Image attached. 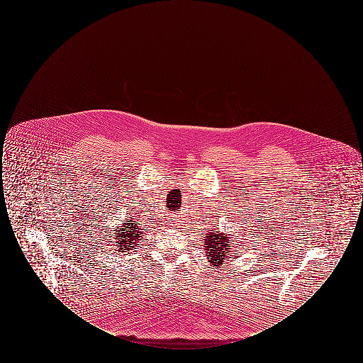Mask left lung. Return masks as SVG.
<instances>
[{"label":"left lung","mask_w":363,"mask_h":363,"mask_svg":"<svg viewBox=\"0 0 363 363\" xmlns=\"http://www.w3.org/2000/svg\"><path fill=\"white\" fill-rule=\"evenodd\" d=\"M230 237L219 231H209L203 241L207 250L208 259L213 267H219L228 259L230 256Z\"/></svg>","instance_id":"1"}]
</instances>
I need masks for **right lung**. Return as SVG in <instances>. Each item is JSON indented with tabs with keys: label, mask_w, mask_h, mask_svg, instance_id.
I'll return each mask as SVG.
<instances>
[{
	"label": "right lung",
	"mask_w": 363,
	"mask_h": 363,
	"mask_svg": "<svg viewBox=\"0 0 363 363\" xmlns=\"http://www.w3.org/2000/svg\"><path fill=\"white\" fill-rule=\"evenodd\" d=\"M144 233L141 231V227L138 225V222L132 220H126V223H122L120 230H116V243L117 246H120L118 252H129L132 250L138 241L143 240Z\"/></svg>",
	"instance_id": "1"
}]
</instances>
